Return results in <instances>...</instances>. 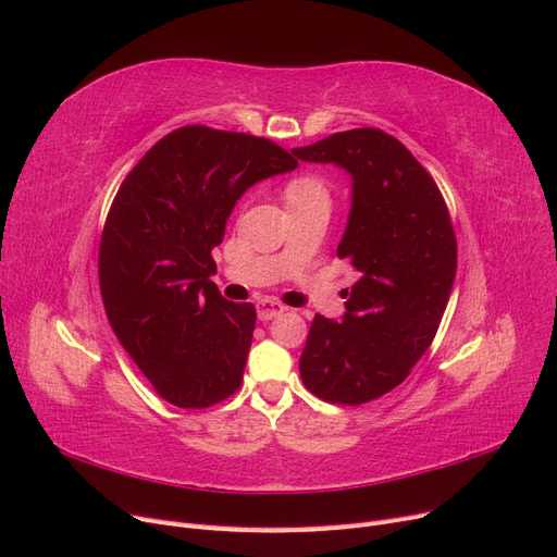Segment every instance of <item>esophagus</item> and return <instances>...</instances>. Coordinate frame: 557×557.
Instances as JSON below:
<instances>
[{
  "label": "esophagus",
  "mask_w": 557,
  "mask_h": 557,
  "mask_svg": "<svg viewBox=\"0 0 557 557\" xmlns=\"http://www.w3.org/2000/svg\"><path fill=\"white\" fill-rule=\"evenodd\" d=\"M285 311L283 305H278L276 299H260L258 301V318L260 320H274L276 315H281Z\"/></svg>",
  "instance_id": "esophagus-1"
}]
</instances>
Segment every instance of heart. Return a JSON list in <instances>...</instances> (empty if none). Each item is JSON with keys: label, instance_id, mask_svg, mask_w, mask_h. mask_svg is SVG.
<instances>
[{"label": "heart", "instance_id": "obj_1", "mask_svg": "<svg viewBox=\"0 0 557 557\" xmlns=\"http://www.w3.org/2000/svg\"><path fill=\"white\" fill-rule=\"evenodd\" d=\"M313 199L330 201L327 183L318 174H297L288 183H285V201H288V207L305 205V201H313Z\"/></svg>", "mask_w": 557, "mask_h": 557}]
</instances>
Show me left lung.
<instances>
[{
    "mask_svg": "<svg viewBox=\"0 0 557 557\" xmlns=\"http://www.w3.org/2000/svg\"><path fill=\"white\" fill-rule=\"evenodd\" d=\"M352 176V207L336 248L358 272L342 323L315 315L299 374L332 404L360 407L411 374L444 318L458 242L442 190L411 150L376 127L336 132L293 148Z\"/></svg>",
    "mask_w": 557,
    "mask_h": 557,
    "instance_id": "8db88e82",
    "label": "left lung"
}]
</instances>
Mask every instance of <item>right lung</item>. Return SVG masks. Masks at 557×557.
<instances>
[{
	"label": "right lung",
	"mask_w": 557,
	"mask_h": 557,
	"mask_svg": "<svg viewBox=\"0 0 557 557\" xmlns=\"http://www.w3.org/2000/svg\"><path fill=\"white\" fill-rule=\"evenodd\" d=\"M295 166L264 137L185 125L117 188L99 239V290L117 342L174 407L207 409L239 391L258 313L218 293L211 250L246 188Z\"/></svg>",
	"instance_id": "add662e5"
}]
</instances>
